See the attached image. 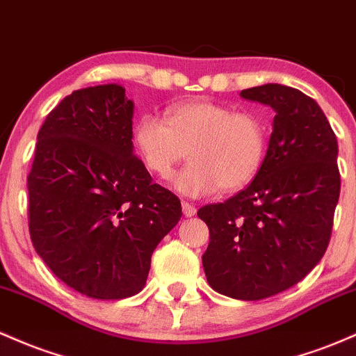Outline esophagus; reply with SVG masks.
I'll list each match as a JSON object with an SVG mask.
<instances>
[{
	"label": "esophagus",
	"instance_id": "34e87169",
	"mask_svg": "<svg viewBox=\"0 0 356 356\" xmlns=\"http://www.w3.org/2000/svg\"><path fill=\"white\" fill-rule=\"evenodd\" d=\"M181 209H183V215H185V217H193V215L197 213L195 205H191V203H188V202H183Z\"/></svg>",
	"mask_w": 356,
	"mask_h": 356
}]
</instances>
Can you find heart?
<instances>
[{
	"mask_svg": "<svg viewBox=\"0 0 356 356\" xmlns=\"http://www.w3.org/2000/svg\"><path fill=\"white\" fill-rule=\"evenodd\" d=\"M134 146L153 177L166 179L188 151L190 163L173 185L186 197H207L220 188H245L261 170L267 126L257 114L205 99L168 107L161 119L143 115L134 126Z\"/></svg>",
	"mask_w": 356,
	"mask_h": 356,
	"instance_id": "b5f03b06",
	"label": "heart"
}]
</instances>
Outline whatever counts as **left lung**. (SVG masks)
<instances>
[{"label":"left lung","mask_w":356,"mask_h":356,"mask_svg":"<svg viewBox=\"0 0 356 356\" xmlns=\"http://www.w3.org/2000/svg\"><path fill=\"white\" fill-rule=\"evenodd\" d=\"M241 95L273 107L274 129L252 183L198 210L210 232L202 262L217 293L257 301L298 284L321 261L341 178L337 136L314 99L279 83Z\"/></svg>","instance_id":"obj_1"}]
</instances>
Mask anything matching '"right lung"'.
<instances>
[{
  "instance_id": "right-lung-1",
  "label": "right lung",
  "mask_w": 356,
  "mask_h": 356,
  "mask_svg": "<svg viewBox=\"0 0 356 356\" xmlns=\"http://www.w3.org/2000/svg\"><path fill=\"white\" fill-rule=\"evenodd\" d=\"M133 107L118 83L74 90L40 127L26 178L35 250L95 299L138 294L153 250L181 218L179 198L133 153Z\"/></svg>"
}]
</instances>
